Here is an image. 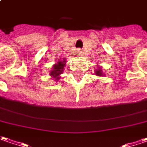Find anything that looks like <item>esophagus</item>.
Returning <instances> with one entry per match:
<instances>
[{
  "instance_id": "obj_1",
  "label": "esophagus",
  "mask_w": 147,
  "mask_h": 147,
  "mask_svg": "<svg viewBox=\"0 0 147 147\" xmlns=\"http://www.w3.org/2000/svg\"><path fill=\"white\" fill-rule=\"evenodd\" d=\"M76 54H77V55H81V54H82V50H81V49H77Z\"/></svg>"
}]
</instances>
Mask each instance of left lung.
Listing matches in <instances>:
<instances>
[{"label":"left lung","mask_w":147,"mask_h":147,"mask_svg":"<svg viewBox=\"0 0 147 147\" xmlns=\"http://www.w3.org/2000/svg\"><path fill=\"white\" fill-rule=\"evenodd\" d=\"M95 73H96V75L97 76H102V75H103V73H102V70H101V67H99L96 71H95Z\"/></svg>","instance_id":"8db88e82"}]
</instances>
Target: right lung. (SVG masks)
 Returning a JSON list of instances; mask_svg holds the SVG:
<instances>
[{
  "instance_id": "1",
  "label": "right lung",
  "mask_w": 147,
  "mask_h": 147,
  "mask_svg": "<svg viewBox=\"0 0 147 147\" xmlns=\"http://www.w3.org/2000/svg\"><path fill=\"white\" fill-rule=\"evenodd\" d=\"M66 65V61L65 59L63 61H59L58 62L57 64H54L53 66V70L50 71V76H52V77L54 78L53 80H55L56 81H58V79L60 78L59 76L60 74H62L63 72V68Z\"/></svg>"
}]
</instances>
